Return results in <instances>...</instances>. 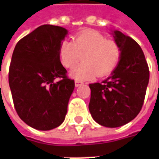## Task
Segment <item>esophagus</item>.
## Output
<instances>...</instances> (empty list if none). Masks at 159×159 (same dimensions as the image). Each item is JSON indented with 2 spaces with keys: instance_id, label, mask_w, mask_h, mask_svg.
<instances>
[{
  "instance_id": "1",
  "label": "esophagus",
  "mask_w": 159,
  "mask_h": 159,
  "mask_svg": "<svg viewBox=\"0 0 159 159\" xmlns=\"http://www.w3.org/2000/svg\"><path fill=\"white\" fill-rule=\"evenodd\" d=\"M82 84H83V82L78 81V80H76V81H75V86L76 87H79L80 85H82Z\"/></svg>"
}]
</instances>
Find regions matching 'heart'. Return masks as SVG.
I'll return each instance as SVG.
<instances>
[{
    "label": "heart",
    "instance_id": "b5f03b06",
    "mask_svg": "<svg viewBox=\"0 0 159 159\" xmlns=\"http://www.w3.org/2000/svg\"><path fill=\"white\" fill-rule=\"evenodd\" d=\"M121 48L117 42L107 40L96 30L77 33L72 41H64L59 48V59L65 68L70 69L79 62L83 63L70 71V76L78 81L107 76L119 63Z\"/></svg>",
    "mask_w": 159,
    "mask_h": 159
}]
</instances>
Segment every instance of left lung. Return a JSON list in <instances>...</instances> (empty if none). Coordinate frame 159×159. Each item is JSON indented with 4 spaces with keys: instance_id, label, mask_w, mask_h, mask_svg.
Segmentation results:
<instances>
[{
    "instance_id": "left-lung-1",
    "label": "left lung",
    "mask_w": 159,
    "mask_h": 159,
    "mask_svg": "<svg viewBox=\"0 0 159 159\" xmlns=\"http://www.w3.org/2000/svg\"><path fill=\"white\" fill-rule=\"evenodd\" d=\"M121 48L117 66L107 79L89 84V111L95 122L107 128L129 123L142 108L149 82V68L140 45L129 36L114 31Z\"/></svg>"
}]
</instances>
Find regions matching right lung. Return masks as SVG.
<instances>
[{"instance_id":"1","label":"right lung","mask_w":159,"mask_h":159,"mask_svg":"<svg viewBox=\"0 0 159 159\" xmlns=\"http://www.w3.org/2000/svg\"><path fill=\"white\" fill-rule=\"evenodd\" d=\"M67 33L60 26L43 25L19 40L12 52L8 81L13 105L19 117L36 129H52L66 117L75 88L59 59Z\"/></svg>"}]
</instances>
